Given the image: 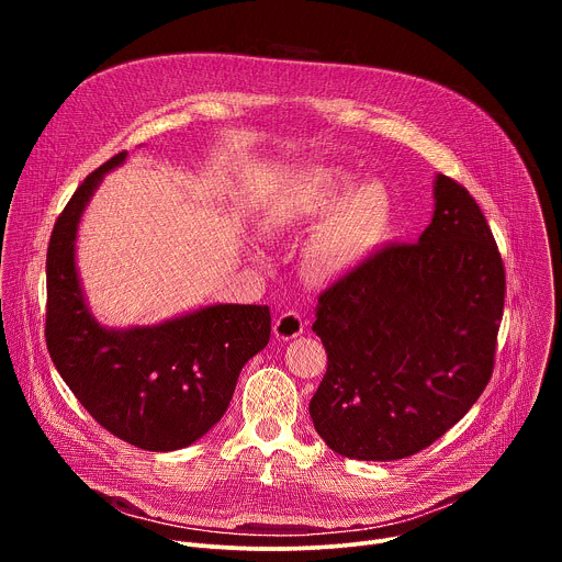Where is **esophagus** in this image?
<instances>
[{
	"instance_id": "1",
	"label": "esophagus",
	"mask_w": 562,
	"mask_h": 562,
	"mask_svg": "<svg viewBox=\"0 0 562 562\" xmlns=\"http://www.w3.org/2000/svg\"><path fill=\"white\" fill-rule=\"evenodd\" d=\"M302 331H304V319H302L297 313H293V311L282 313V315L276 319V325H273V334H276V338H280V340H293V338H297Z\"/></svg>"
}]
</instances>
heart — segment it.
<instances>
[{
  "label": "heart",
  "mask_w": 562,
  "mask_h": 562,
  "mask_svg": "<svg viewBox=\"0 0 562 562\" xmlns=\"http://www.w3.org/2000/svg\"><path fill=\"white\" fill-rule=\"evenodd\" d=\"M334 167L297 178L269 222L273 233L323 217L304 247V267L317 280H340L367 265L391 231V195L378 180L358 182Z\"/></svg>",
  "instance_id": "obj_1"
}]
</instances>
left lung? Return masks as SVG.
I'll return each instance as SVG.
<instances>
[{
	"instance_id": "8db88e82",
	"label": "left lung",
	"mask_w": 562,
	"mask_h": 562,
	"mask_svg": "<svg viewBox=\"0 0 562 562\" xmlns=\"http://www.w3.org/2000/svg\"><path fill=\"white\" fill-rule=\"evenodd\" d=\"M416 245H389L317 297L327 373L315 431L353 460H397L447 434L485 391L505 306V267L464 187L434 180Z\"/></svg>"
}]
</instances>
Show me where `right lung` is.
<instances>
[{
    "label": "right lung",
    "instance_id": "1",
    "mask_svg": "<svg viewBox=\"0 0 562 562\" xmlns=\"http://www.w3.org/2000/svg\"><path fill=\"white\" fill-rule=\"evenodd\" d=\"M124 159L126 150L79 184L53 226L46 347L106 431L146 451H176L220 423L239 371L271 338V313L260 304H211L148 327L98 323L75 265L77 226L104 176Z\"/></svg>",
    "mask_w": 562,
    "mask_h": 562
}]
</instances>
